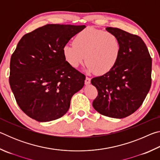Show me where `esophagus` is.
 <instances>
[{
	"instance_id": "esophagus-1",
	"label": "esophagus",
	"mask_w": 160,
	"mask_h": 160,
	"mask_svg": "<svg viewBox=\"0 0 160 160\" xmlns=\"http://www.w3.org/2000/svg\"><path fill=\"white\" fill-rule=\"evenodd\" d=\"M90 82H91L90 78H88V77H86L85 80V82L86 85H89V84H90Z\"/></svg>"
}]
</instances>
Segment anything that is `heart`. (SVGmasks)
<instances>
[{"label":"heart","mask_w":160,"mask_h":160,"mask_svg":"<svg viewBox=\"0 0 160 160\" xmlns=\"http://www.w3.org/2000/svg\"><path fill=\"white\" fill-rule=\"evenodd\" d=\"M121 44L114 34L88 28L80 32L73 44L63 48L65 60L70 66L79 67L86 61L88 73L104 75L114 68L120 58Z\"/></svg>","instance_id":"obj_1"}]
</instances>
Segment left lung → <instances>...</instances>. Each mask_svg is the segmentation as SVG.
I'll return each instance as SVG.
<instances>
[{
	"label": "left lung",
	"instance_id": "8db88e82",
	"mask_svg": "<svg viewBox=\"0 0 160 160\" xmlns=\"http://www.w3.org/2000/svg\"><path fill=\"white\" fill-rule=\"evenodd\" d=\"M120 40V58L114 68L91 80L98 91L94 109L111 118H123L141 106L150 90L152 58L144 42L122 29L107 28Z\"/></svg>",
	"mask_w": 160,
	"mask_h": 160
}]
</instances>
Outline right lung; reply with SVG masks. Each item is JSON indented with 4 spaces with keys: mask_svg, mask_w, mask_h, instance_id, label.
Returning <instances> with one entry per match:
<instances>
[{
    "mask_svg": "<svg viewBox=\"0 0 160 160\" xmlns=\"http://www.w3.org/2000/svg\"><path fill=\"white\" fill-rule=\"evenodd\" d=\"M85 25L48 24L24 35L10 58L9 82L18 106L39 122L66 114L85 75L65 60L63 48Z\"/></svg>",
    "mask_w": 160,
    "mask_h": 160,
    "instance_id": "add662e5",
    "label": "right lung"
}]
</instances>
